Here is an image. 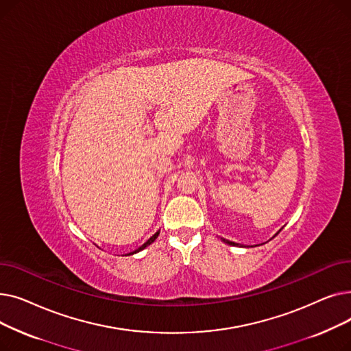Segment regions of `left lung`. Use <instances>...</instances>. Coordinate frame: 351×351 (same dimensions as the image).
I'll use <instances>...</instances> for the list:
<instances>
[{
	"label": "left lung",
	"mask_w": 351,
	"mask_h": 351,
	"mask_svg": "<svg viewBox=\"0 0 351 351\" xmlns=\"http://www.w3.org/2000/svg\"><path fill=\"white\" fill-rule=\"evenodd\" d=\"M280 230H282V229H280ZM280 230H279V232H280ZM279 232H278V233H279ZM278 233H276V234H278ZM276 234H274V236H276ZM274 236H273V237H274ZM220 241H222V242H223V243H226V245H230V246H239V247H249V246H245V245H241V243H236V242L228 241V239H223V237H220ZM250 247H252V246H250Z\"/></svg>",
	"instance_id": "8db88e82"
}]
</instances>
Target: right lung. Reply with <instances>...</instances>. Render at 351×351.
<instances>
[{"instance_id": "add662e5", "label": "right lung", "mask_w": 351, "mask_h": 351, "mask_svg": "<svg viewBox=\"0 0 351 351\" xmlns=\"http://www.w3.org/2000/svg\"><path fill=\"white\" fill-rule=\"evenodd\" d=\"M159 232H160V230H158V232H156V233H155V234H152V236H151V237H149V239H147V241H146V242H145V243H143V245H142V246H139V247H138V249H136V250H134V252H131V253H128V254H126V256H131V254H135V253H138V252H141V250H143V249H145V247H147V246H149V245H152V243H154V242H155V241H156V237H158V236H159Z\"/></svg>"}]
</instances>
